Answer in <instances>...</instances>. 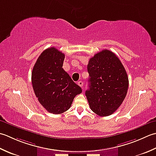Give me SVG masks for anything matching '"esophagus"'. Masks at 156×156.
<instances>
[{
  "label": "esophagus",
  "mask_w": 156,
  "mask_h": 156,
  "mask_svg": "<svg viewBox=\"0 0 156 156\" xmlns=\"http://www.w3.org/2000/svg\"><path fill=\"white\" fill-rule=\"evenodd\" d=\"M77 84L79 85V86H80L81 87H83V85H84V83H83V82L82 81H79L78 83H77Z\"/></svg>",
  "instance_id": "esophagus-1"
}]
</instances>
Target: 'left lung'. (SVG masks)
<instances>
[{
  "mask_svg": "<svg viewBox=\"0 0 156 156\" xmlns=\"http://www.w3.org/2000/svg\"><path fill=\"white\" fill-rule=\"evenodd\" d=\"M89 105L100 116L111 115L125 100L129 87L125 69L115 54L108 50L96 54L87 65Z\"/></svg>",
  "mask_w": 156,
  "mask_h": 156,
  "instance_id": "obj_1",
  "label": "left lung"
}]
</instances>
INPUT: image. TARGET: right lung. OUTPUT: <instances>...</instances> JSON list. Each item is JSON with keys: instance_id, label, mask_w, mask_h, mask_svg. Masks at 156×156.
<instances>
[{"instance_id": "1", "label": "right lung", "mask_w": 156, "mask_h": 156, "mask_svg": "<svg viewBox=\"0 0 156 156\" xmlns=\"http://www.w3.org/2000/svg\"><path fill=\"white\" fill-rule=\"evenodd\" d=\"M65 55L55 47L41 53L31 73V83L38 101L48 112L59 114L70 108L82 92L62 69Z\"/></svg>"}]
</instances>
